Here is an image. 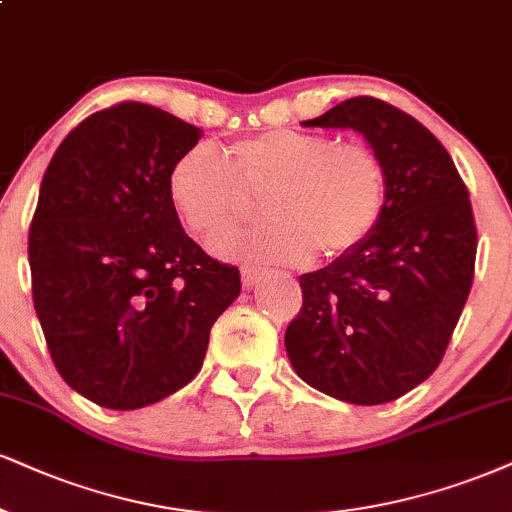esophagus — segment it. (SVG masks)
<instances>
[{
  "label": "esophagus",
  "instance_id": "esophagus-1",
  "mask_svg": "<svg viewBox=\"0 0 512 512\" xmlns=\"http://www.w3.org/2000/svg\"><path fill=\"white\" fill-rule=\"evenodd\" d=\"M261 270L258 268H251V266H242V285L246 287V289H251V287H256V282L261 280Z\"/></svg>",
  "mask_w": 512,
  "mask_h": 512
}]
</instances>
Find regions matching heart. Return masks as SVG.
<instances>
[{
	"mask_svg": "<svg viewBox=\"0 0 512 512\" xmlns=\"http://www.w3.org/2000/svg\"><path fill=\"white\" fill-rule=\"evenodd\" d=\"M244 189H266L261 211L270 223L220 251L277 263L342 258L356 251L380 223L387 197L384 166L363 144L330 135L268 130L227 149V159L197 144L175 161L168 197L194 235L213 242L244 218Z\"/></svg>",
	"mask_w": 512,
	"mask_h": 512,
	"instance_id": "heart-1",
	"label": "heart"
}]
</instances>
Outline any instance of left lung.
Returning a JSON list of instances; mask_svg holds the SVG:
<instances>
[{
	"label": "left lung",
	"instance_id": "left-lung-1",
	"mask_svg": "<svg viewBox=\"0 0 512 512\" xmlns=\"http://www.w3.org/2000/svg\"><path fill=\"white\" fill-rule=\"evenodd\" d=\"M301 125L361 132L387 197L356 251L299 277L304 306L287 327V356L332 399L394 401L437 370L468 301L477 256L468 187L444 144L382 99H346Z\"/></svg>",
	"mask_w": 512,
	"mask_h": 512
}]
</instances>
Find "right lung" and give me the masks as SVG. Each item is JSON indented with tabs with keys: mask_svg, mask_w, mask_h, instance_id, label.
<instances>
[{
	"mask_svg": "<svg viewBox=\"0 0 512 512\" xmlns=\"http://www.w3.org/2000/svg\"><path fill=\"white\" fill-rule=\"evenodd\" d=\"M201 130L123 102L92 113L49 161L30 225L33 301L71 389L135 410L185 387L239 270L182 230L168 197L175 161Z\"/></svg>",
	"mask_w": 512,
	"mask_h": 512,
	"instance_id": "right-lung-1",
	"label": "right lung"
}]
</instances>
